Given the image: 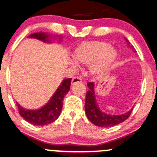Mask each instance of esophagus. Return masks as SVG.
<instances>
[{"instance_id": "esophagus-1", "label": "esophagus", "mask_w": 157, "mask_h": 157, "mask_svg": "<svg viewBox=\"0 0 157 157\" xmlns=\"http://www.w3.org/2000/svg\"><path fill=\"white\" fill-rule=\"evenodd\" d=\"M77 82H82V80H81L80 78H79V77H73L72 80H71V84L74 85V84L77 83Z\"/></svg>"}]
</instances>
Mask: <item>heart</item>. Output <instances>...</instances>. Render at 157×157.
Segmentation results:
<instances>
[{
  "instance_id": "b5f03b06",
  "label": "heart",
  "mask_w": 157,
  "mask_h": 157,
  "mask_svg": "<svg viewBox=\"0 0 157 157\" xmlns=\"http://www.w3.org/2000/svg\"><path fill=\"white\" fill-rule=\"evenodd\" d=\"M75 63L89 66L93 76L102 75L117 58V52L109 43L104 41H86L79 45L72 54ZM75 63H72L76 66Z\"/></svg>"
}]
</instances>
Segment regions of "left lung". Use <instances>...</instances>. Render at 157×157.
Wrapping results in <instances>:
<instances>
[{
    "mask_svg": "<svg viewBox=\"0 0 157 157\" xmlns=\"http://www.w3.org/2000/svg\"><path fill=\"white\" fill-rule=\"evenodd\" d=\"M128 46H130V42L127 39L125 38ZM133 48L134 52H136V50ZM89 87V91L86 92V102H85V111H86V116L89 120L94 125L98 126V127L105 128V127H112V126L117 125L118 124L124 122L125 120L130 116L131 111H133V108L129 110L128 112L122 113L120 115H111L108 114L99 108L98 104L96 100L94 91V82H89L87 83Z\"/></svg>",
    "mask_w": 157,
    "mask_h": 157,
    "instance_id": "1",
    "label": "left lung"
}]
</instances>
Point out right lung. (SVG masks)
<instances>
[{"mask_svg":"<svg viewBox=\"0 0 157 157\" xmlns=\"http://www.w3.org/2000/svg\"><path fill=\"white\" fill-rule=\"evenodd\" d=\"M52 37L51 35L45 32H36L30 35L28 37L39 40L47 44H52ZM55 37H59V43L62 41L63 37L61 36L56 35ZM71 81V78L63 80L51 99L40 109L35 110L26 109L17 103L21 116L27 122L35 125H46L55 121L60 115L63 100L65 95L69 91Z\"/></svg>","mask_w":157,"mask_h":157,"instance_id":"add662e5","label":"right lung"}]
</instances>
